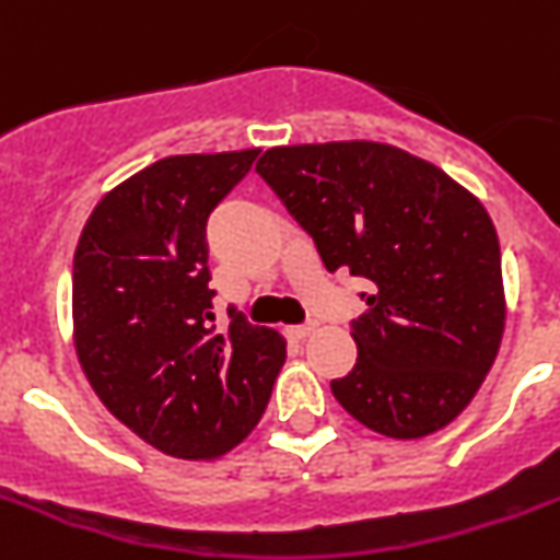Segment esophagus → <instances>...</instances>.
I'll return each instance as SVG.
<instances>
[{"label": "esophagus", "instance_id": "34e87169", "mask_svg": "<svg viewBox=\"0 0 560 560\" xmlns=\"http://www.w3.org/2000/svg\"><path fill=\"white\" fill-rule=\"evenodd\" d=\"M315 331H317V323L310 320V323H304V326L292 328V337H295V339H306V337H312V334H315Z\"/></svg>", "mask_w": 560, "mask_h": 560}]
</instances>
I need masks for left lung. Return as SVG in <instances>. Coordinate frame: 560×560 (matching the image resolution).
I'll list each match as a JSON object with an SVG mask.
<instances>
[{"mask_svg":"<svg viewBox=\"0 0 560 560\" xmlns=\"http://www.w3.org/2000/svg\"><path fill=\"white\" fill-rule=\"evenodd\" d=\"M256 174L315 240L328 273L368 281L359 359L331 381L353 420L420 439L456 420L492 370L503 268L483 203L445 171L373 140L276 145Z\"/></svg>","mask_w":560,"mask_h":560,"instance_id":"left-lung-1","label":"left lung"}]
</instances>
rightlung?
Listing matches in <instances>:
<instances>
[{"instance_id": "obj_1", "label": "right lung", "mask_w": 560, "mask_h": 560, "mask_svg": "<svg viewBox=\"0 0 560 560\" xmlns=\"http://www.w3.org/2000/svg\"><path fill=\"white\" fill-rule=\"evenodd\" d=\"M259 149L179 154L109 190L74 254V345L102 404L176 458H218L262 417L279 331L229 306L215 326L207 221Z\"/></svg>"}]
</instances>
